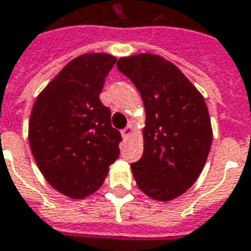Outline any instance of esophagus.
<instances>
[{
    "instance_id": "34e87169",
    "label": "esophagus",
    "mask_w": 251,
    "mask_h": 251,
    "mask_svg": "<svg viewBox=\"0 0 251 251\" xmlns=\"http://www.w3.org/2000/svg\"><path fill=\"white\" fill-rule=\"evenodd\" d=\"M132 131H134V128H132V126H131V124H128V126H127V127H126V128H124L122 131L123 138H124V139H127V138H128V136L131 135V134H132Z\"/></svg>"
}]
</instances>
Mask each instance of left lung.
<instances>
[{
  "mask_svg": "<svg viewBox=\"0 0 251 251\" xmlns=\"http://www.w3.org/2000/svg\"><path fill=\"white\" fill-rule=\"evenodd\" d=\"M116 65L135 84L146 110L143 154L131 164L136 184L157 201L174 200L194 184L212 146L205 100L160 56L122 57Z\"/></svg>",
  "mask_w": 251,
  "mask_h": 251,
  "instance_id": "left-lung-1",
  "label": "left lung"
}]
</instances>
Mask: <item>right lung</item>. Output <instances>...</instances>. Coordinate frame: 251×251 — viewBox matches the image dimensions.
Returning <instances> with one entry per match:
<instances>
[{
	"instance_id": "1",
	"label": "right lung",
	"mask_w": 251,
	"mask_h": 251,
	"mask_svg": "<svg viewBox=\"0 0 251 251\" xmlns=\"http://www.w3.org/2000/svg\"><path fill=\"white\" fill-rule=\"evenodd\" d=\"M115 63L105 53L76 57L32 106L28 141L36 165L51 187L70 198L97 191L120 154L122 134L100 100Z\"/></svg>"
}]
</instances>
